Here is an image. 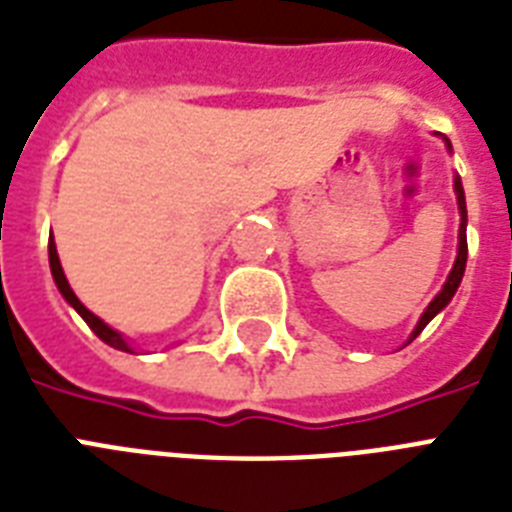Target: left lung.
<instances>
[{
	"mask_svg": "<svg viewBox=\"0 0 512 512\" xmlns=\"http://www.w3.org/2000/svg\"><path fill=\"white\" fill-rule=\"evenodd\" d=\"M447 147H450V141H447ZM452 149V147H450ZM455 194H458V210H460V231H458V257H455V265H452L450 276H447V281H444L442 292L436 294L434 299H431V305L423 310L421 321H418V326H415V331L410 334V342H413L415 336L421 334L423 328L429 326V321L434 318L439 310H444V307L450 305V299L455 297V292H458L460 281H463V273H465V260H468V239H465V223H468V213H465V191H463V184H460V178L455 176Z\"/></svg>",
	"mask_w": 512,
	"mask_h": 512,
	"instance_id": "8db88e82",
	"label": "left lung"
}]
</instances>
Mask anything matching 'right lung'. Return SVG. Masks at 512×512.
<instances>
[{"label":"right lung","instance_id":"add662e5","mask_svg":"<svg viewBox=\"0 0 512 512\" xmlns=\"http://www.w3.org/2000/svg\"><path fill=\"white\" fill-rule=\"evenodd\" d=\"M49 268H52L54 284H57V289H60L62 297L68 299L70 307H76V313L81 315L83 321L89 323L91 331H94V334H97L102 342L110 344V347H115V350H120V352H134V350H131V344L123 339V334H118V331L107 326L105 321H99L97 315L91 313V310H86L81 299L73 294V289H70V284H68V278H65V273H62V265H60V257H57V247H54V239H49Z\"/></svg>","mask_w":512,"mask_h":512}]
</instances>
